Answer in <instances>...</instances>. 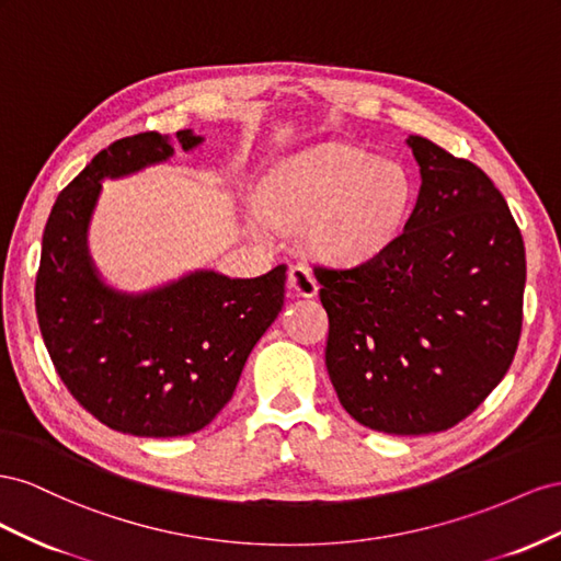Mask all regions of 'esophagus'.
<instances>
[{"label":"esophagus","instance_id":"1","mask_svg":"<svg viewBox=\"0 0 561 561\" xmlns=\"http://www.w3.org/2000/svg\"><path fill=\"white\" fill-rule=\"evenodd\" d=\"M286 289H289L294 296L312 298V296H317L319 284L306 265H294L289 270V277H286Z\"/></svg>","mask_w":561,"mask_h":561}]
</instances>
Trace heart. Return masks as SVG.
<instances>
[{
	"mask_svg": "<svg viewBox=\"0 0 561 561\" xmlns=\"http://www.w3.org/2000/svg\"><path fill=\"white\" fill-rule=\"evenodd\" d=\"M413 181L397 162L327 142L286 159L261 187L255 230L308 228V242L331 263H359L386 249L404 226Z\"/></svg>",
	"mask_w": 561,
	"mask_h": 561,
	"instance_id": "1",
	"label": "heart"
}]
</instances>
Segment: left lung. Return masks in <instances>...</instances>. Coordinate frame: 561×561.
I'll return each instance as SVG.
<instances>
[{
    "instance_id": "obj_1",
    "label": "left lung",
    "mask_w": 561,
    "mask_h": 561,
    "mask_svg": "<svg viewBox=\"0 0 561 561\" xmlns=\"http://www.w3.org/2000/svg\"><path fill=\"white\" fill-rule=\"evenodd\" d=\"M407 142L421 192L404 230L359 265L312 270L343 409L388 435H430L468 419L515 359L526 255L482 169L423 136Z\"/></svg>"
}]
</instances>
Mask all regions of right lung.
<instances>
[{
	"mask_svg": "<svg viewBox=\"0 0 561 561\" xmlns=\"http://www.w3.org/2000/svg\"><path fill=\"white\" fill-rule=\"evenodd\" d=\"M183 150L202 142L175 134ZM164 136H126L95 154L46 220L35 282L37 322L56 374L103 425L136 437H181L230 402L249 352L284 306L286 265L255 279L202 270L164 289H107L87 253L101 181L164 162Z\"/></svg>",
	"mask_w": 561,
	"mask_h": 561,
	"instance_id": "right-lung-1",
	"label": "right lung"
}]
</instances>
